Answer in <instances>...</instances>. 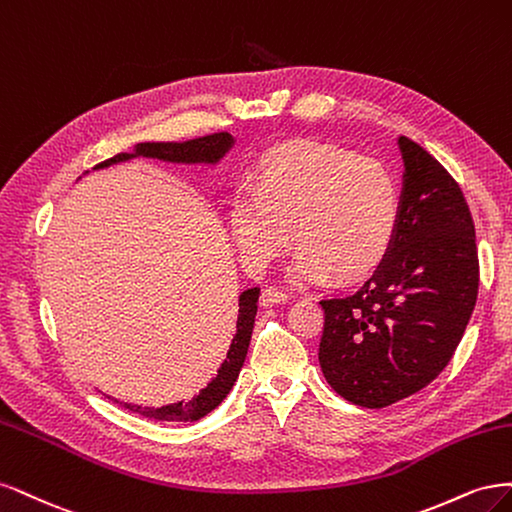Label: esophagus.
<instances>
[{
  "instance_id": "esophagus-1",
  "label": "esophagus",
  "mask_w": 512,
  "mask_h": 512,
  "mask_svg": "<svg viewBox=\"0 0 512 512\" xmlns=\"http://www.w3.org/2000/svg\"><path fill=\"white\" fill-rule=\"evenodd\" d=\"M287 302H289V295H287L285 291H280V289L268 287V289H263V293H261V304H263V306L287 304Z\"/></svg>"
}]
</instances>
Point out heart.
Wrapping results in <instances>:
<instances>
[{"label":"heart","mask_w":512,"mask_h":512,"mask_svg":"<svg viewBox=\"0 0 512 512\" xmlns=\"http://www.w3.org/2000/svg\"><path fill=\"white\" fill-rule=\"evenodd\" d=\"M255 189L238 187L227 219L242 261L266 270L289 244L291 278L351 283L387 257L400 223V187L385 163L321 142H289L263 153Z\"/></svg>","instance_id":"b5f03b06"}]
</instances>
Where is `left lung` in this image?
Listing matches in <instances>:
<instances>
[{"mask_svg":"<svg viewBox=\"0 0 512 512\" xmlns=\"http://www.w3.org/2000/svg\"><path fill=\"white\" fill-rule=\"evenodd\" d=\"M400 223L381 266L355 293L325 298L319 364L357 406L385 408L447 368L478 295L472 214L455 178L406 136Z\"/></svg>","mask_w":512,"mask_h":512,"instance_id":"obj_1","label":"left lung"}]
</instances>
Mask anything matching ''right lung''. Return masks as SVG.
Segmentation results:
<instances>
[{"label": "right lung", "instance_id": "1", "mask_svg": "<svg viewBox=\"0 0 512 512\" xmlns=\"http://www.w3.org/2000/svg\"><path fill=\"white\" fill-rule=\"evenodd\" d=\"M232 146H234V138L229 136L227 131L204 136V138L187 140V142H140V144H136L134 153L114 155L102 163H97L93 170L108 168V166H114V163L129 161L134 157L161 159V161H170V163H210V166H214V163H219L229 153V148ZM257 302H259V287H251V289L240 293L236 334H234L232 344H229L227 357L223 359L221 368L217 370V376H214L200 393L193 395L191 400L168 404L161 408L125 404L119 400H112V402L123 404L125 408L138 412V415L151 417L157 421H197V419L206 417L208 412H212L227 398V393L232 391L236 378L240 374V368L244 366L246 351H249L253 325H255Z\"/></svg>", "mask_w": 512, "mask_h": 512}]
</instances>
